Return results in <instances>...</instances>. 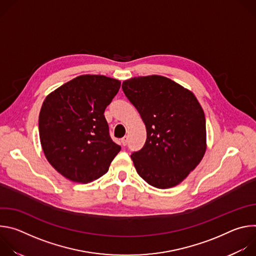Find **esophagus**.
<instances>
[{"label":"esophagus","mask_w":256,"mask_h":256,"mask_svg":"<svg viewBox=\"0 0 256 256\" xmlns=\"http://www.w3.org/2000/svg\"><path fill=\"white\" fill-rule=\"evenodd\" d=\"M128 136H124L122 138V146H126V144H128Z\"/></svg>","instance_id":"1"}]
</instances>
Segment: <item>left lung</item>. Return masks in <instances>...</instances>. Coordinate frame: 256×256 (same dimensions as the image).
<instances>
[{
	"instance_id": "8db88e82",
	"label": "left lung",
	"mask_w": 256,
	"mask_h": 256,
	"mask_svg": "<svg viewBox=\"0 0 256 256\" xmlns=\"http://www.w3.org/2000/svg\"><path fill=\"white\" fill-rule=\"evenodd\" d=\"M122 91L147 130L144 147L130 157L150 186L169 188L192 171L206 152V118L196 96L162 76L136 77Z\"/></svg>"
}]
</instances>
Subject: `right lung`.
Segmentation results:
<instances>
[{
	"mask_svg": "<svg viewBox=\"0 0 256 256\" xmlns=\"http://www.w3.org/2000/svg\"><path fill=\"white\" fill-rule=\"evenodd\" d=\"M120 82L83 75L64 84L44 100L38 128L42 150L66 178L86 184L104 175L120 151L104 116Z\"/></svg>",
	"mask_w": 256,
	"mask_h": 256,
	"instance_id": "obj_1",
	"label": "right lung"
}]
</instances>
